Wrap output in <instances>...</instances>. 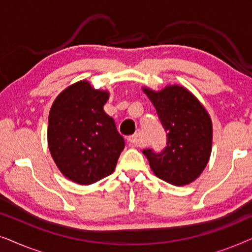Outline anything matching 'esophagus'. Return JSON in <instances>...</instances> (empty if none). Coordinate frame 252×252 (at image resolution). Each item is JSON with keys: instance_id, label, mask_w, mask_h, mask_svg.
I'll use <instances>...</instances> for the list:
<instances>
[{"instance_id": "34e87169", "label": "esophagus", "mask_w": 252, "mask_h": 252, "mask_svg": "<svg viewBox=\"0 0 252 252\" xmlns=\"http://www.w3.org/2000/svg\"><path fill=\"white\" fill-rule=\"evenodd\" d=\"M139 137H140V133L137 132L135 134H133V135L127 137V141H128L130 146H136L137 142H139Z\"/></svg>"}]
</instances>
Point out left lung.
<instances>
[{"label": "left lung", "instance_id": "left-lung-1", "mask_svg": "<svg viewBox=\"0 0 252 252\" xmlns=\"http://www.w3.org/2000/svg\"><path fill=\"white\" fill-rule=\"evenodd\" d=\"M166 132V147L160 153L146 149L151 170L161 180L185 186L196 180L210 159L212 123L201 102L181 86L160 92L143 88Z\"/></svg>", "mask_w": 252, "mask_h": 252}]
</instances>
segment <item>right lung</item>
<instances>
[{
    "label": "right lung",
    "mask_w": 252,
    "mask_h": 252,
    "mask_svg": "<svg viewBox=\"0 0 252 252\" xmlns=\"http://www.w3.org/2000/svg\"><path fill=\"white\" fill-rule=\"evenodd\" d=\"M109 92L81 80L55 99L49 113L48 146L64 177L92 185L115 171L125 141L103 106Z\"/></svg>",
    "instance_id": "add662e5"
}]
</instances>
